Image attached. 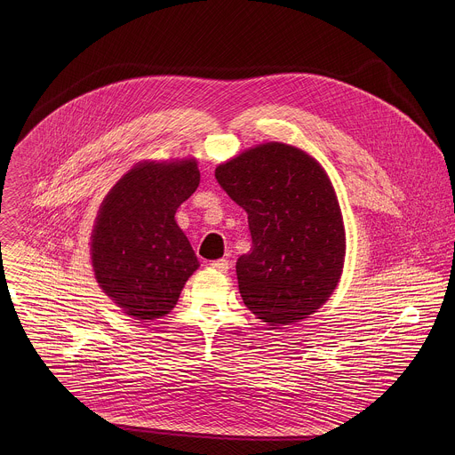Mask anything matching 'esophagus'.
I'll return each instance as SVG.
<instances>
[{
	"label": "esophagus",
	"instance_id": "esophagus-1",
	"mask_svg": "<svg viewBox=\"0 0 455 455\" xmlns=\"http://www.w3.org/2000/svg\"><path fill=\"white\" fill-rule=\"evenodd\" d=\"M210 267L219 271V273H226L229 269V260L228 259H217L210 262Z\"/></svg>",
	"mask_w": 455,
	"mask_h": 455
}]
</instances>
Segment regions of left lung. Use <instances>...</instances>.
<instances>
[{"label": "left lung", "instance_id": "left-lung-1", "mask_svg": "<svg viewBox=\"0 0 455 455\" xmlns=\"http://www.w3.org/2000/svg\"><path fill=\"white\" fill-rule=\"evenodd\" d=\"M215 179L249 215L252 249L236 260L245 307L269 325L317 312L345 262L343 217L324 168L269 141L219 164Z\"/></svg>", "mask_w": 455, "mask_h": 455}]
</instances>
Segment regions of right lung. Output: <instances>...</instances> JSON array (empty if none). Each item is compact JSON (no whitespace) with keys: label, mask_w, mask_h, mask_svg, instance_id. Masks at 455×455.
I'll return each instance as SVG.
<instances>
[{"label":"right lung","mask_w":455,"mask_h":455,"mask_svg":"<svg viewBox=\"0 0 455 455\" xmlns=\"http://www.w3.org/2000/svg\"><path fill=\"white\" fill-rule=\"evenodd\" d=\"M197 186L196 159L141 163L101 203L91 236L94 276L136 321L170 314L199 266L175 220L177 208Z\"/></svg>","instance_id":"right-lung-1"}]
</instances>
